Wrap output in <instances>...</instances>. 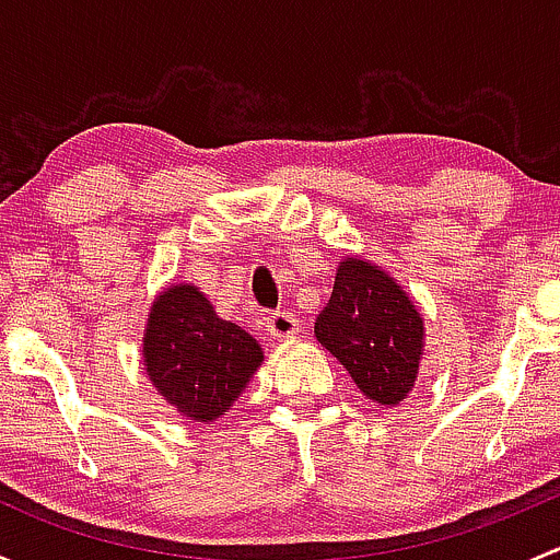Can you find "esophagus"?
Masks as SVG:
<instances>
[{
    "mask_svg": "<svg viewBox=\"0 0 560 560\" xmlns=\"http://www.w3.org/2000/svg\"><path fill=\"white\" fill-rule=\"evenodd\" d=\"M265 327H268V332L273 338H292L298 336V330H301V322H298V316L292 312H273L268 316V322H265Z\"/></svg>",
    "mask_w": 560,
    "mask_h": 560,
    "instance_id": "34e87169",
    "label": "esophagus"
}]
</instances>
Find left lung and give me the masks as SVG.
Segmentation results:
<instances>
[{"label":"left lung","mask_w":560,"mask_h":560,"mask_svg":"<svg viewBox=\"0 0 560 560\" xmlns=\"http://www.w3.org/2000/svg\"><path fill=\"white\" fill-rule=\"evenodd\" d=\"M314 332L374 404L395 406L415 387L422 316L376 265L358 257L338 265L332 295L316 316Z\"/></svg>","instance_id":"obj_1"}]
</instances>
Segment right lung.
Here are the masks:
<instances>
[{"mask_svg":"<svg viewBox=\"0 0 560 560\" xmlns=\"http://www.w3.org/2000/svg\"><path fill=\"white\" fill-rule=\"evenodd\" d=\"M143 352L154 387L197 422L217 420L262 363L259 343L235 322L219 319L208 298L189 284L156 298Z\"/></svg>","mask_w":560,"mask_h":560,"instance_id":"obj_1","label":"right lung"}]
</instances>
